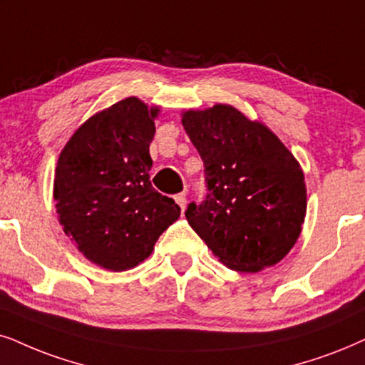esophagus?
<instances>
[{
    "mask_svg": "<svg viewBox=\"0 0 365 365\" xmlns=\"http://www.w3.org/2000/svg\"><path fill=\"white\" fill-rule=\"evenodd\" d=\"M173 198H175V202H177V204H178L180 209H182V212L185 210V205H187V197H185V193H177V195H175Z\"/></svg>",
    "mask_w": 365,
    "mask_h": 365,
    "instance_id": "esophagus-1",
    "label": "esophagus"
}]
</instances>
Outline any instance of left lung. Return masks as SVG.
<instances>
[{
    "label": "left lung",
    "instance_id": "1",
    "mask_svg": "<svg viewBox=\"0 0 365 365\" xmlns=\"http://www.w3.org/2000/svg\"><path fill=\"white\" fill-rule=\"evenodd\" d=\"M182 124L209 187L200 205H188V224L229 269L259 273L278 264L307 215L298 160L264 123L230 104L183 110Z\"/></svg>",
    "mask_w": 365,
    "mask_h": 365
}]
</instances>
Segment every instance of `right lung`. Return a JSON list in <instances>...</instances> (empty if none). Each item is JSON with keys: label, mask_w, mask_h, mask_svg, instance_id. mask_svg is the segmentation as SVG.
Wrapping results in <instances>:
<instances>
[{"label": "right lung", "mask_w": 365, "mask_h": 365, "mask_svg": "<svg viewBox=\"0 0 365 365\" xmlns=\"http://www.w3.org/2000/svg\"><path fill=\"white\" fill-rule=\"evenodd\" d=\"M160 108L126 98L86 123L60 151L53 200L63 232L87 261L126 271L153 252L180 217L173 198L151 187L150 143Z\"/></svg>", "instance_id": "1"}]
</instances>
